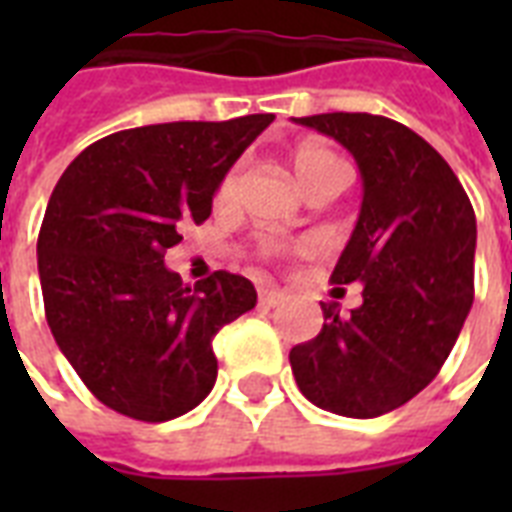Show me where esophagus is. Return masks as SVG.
<instances>
[{
    "label": "esophagus",
    "mask_w": 512,
    "mask_h": 512,
    "mask_svg": "<svg viewBox=\"0 0 512 512\" xmlns=\"http://www.w3.org/2000/svg\"><path fill=\"white\" fill-rule=\"evenodd\" d=\"M284 300H287V295L281 289H260V305H265V308H276Z\"/></svg>",
    "instance_id": "1"
}]
</instances>
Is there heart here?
Wrapping results in <instances>:
<instances>
[{
	"instance_id": "obj_1",
	"label": "heart",
	"mask_w": 512,
	"mask_h": 512,
	"mask_svg": "<svg viewBox=\"0 0 512 512\" xmlns=\"http://www.w3.org/2000/svg\"><path fill=\"white\" fill-rule=\"evenodd\" d=\"M292 172H295L297 183H300V188H303L308 196H311L313 191H321V188H340L342 177H345V167H342L340 156H337L329 146H324V143H303V146H297L295 151H292ZM236 183H239V172H225L215 191L217 207H223V204H228V201L233 199ZM311 249V241H300L292 252L305 255V252H311Z\"/></svg>"
}]
</instances>
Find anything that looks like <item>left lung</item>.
<instances>
[{
	"label": "left lung",
	"mask_w": 512,
	"mask_h": 512,
	"mask_svg": "<svg viewBox=\"0 0 512 512\" xmlns=\"http://www.w3.org/2000/svg\"><path fill=\"white\" fill-rule=\"evenodd\" d=\"M295 122L361 170V215L329 281H358L364 303L350 316L321 303L324 327L289 364L311 404L369 420L428 388L452 353L473 305L476 212L444 156L401 122L342 111Z\"/></svg>",
	"instance_id": "8db88e82"
}]
</instances>
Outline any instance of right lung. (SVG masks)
Here are the masks:
<instances>
[{"label": "right lung", "instance_id": "obj_1", "mask_svg": "<svg viewBox=\"0 0 512 512\" xmlns=\"http://www.w3.org/2000/svg\"><path fill=\"white\" fill-rule=\"evenodd\" d=\"M273 119L114 132L60 175L36 241L44 316L108 409L167 422L215 385L212 340L255 308L257 292L228 271L188 287L164 268V255L183 241L185 225L207 220L217 183Z\"/></svg>", "mask_w": 512, "mask_h": 512}]
</instances>
